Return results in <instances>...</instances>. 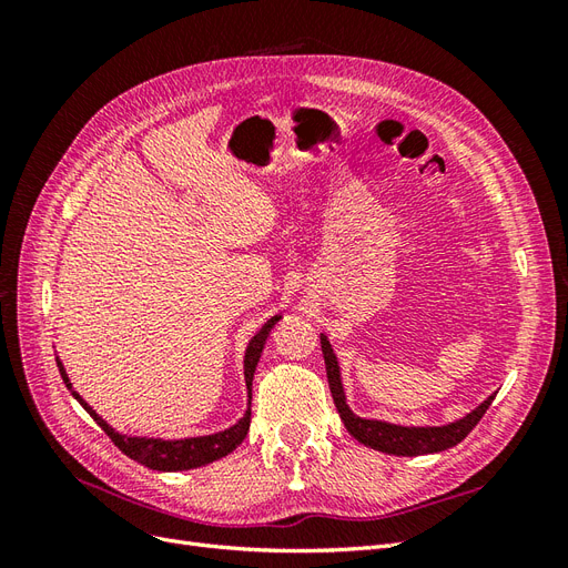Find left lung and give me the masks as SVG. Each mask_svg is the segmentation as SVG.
<instances>
[{
  "label": "left lung",
  "mask_w": 568,
  "mask_h": 568,
  "mask_svg": "<svg viewBox=\"0 0 568 568\" xmlns=\"http://www.w3.org/2000/svg\"><path fill=\"white\" fill-rule=\"evenodd\" d=\"M322 343V355H324V365H326V379H329L332 388V398L334 405L341 415V422L346 424L348 434L359 440L372 450H379L386 455H398V457H417V455H432L448 450L459 440L469 436L471 428L480 422V417L486 415V409L495 400V393L488 395V398L480 403L476 409H471L467 417H462L453 424L445 426H400V424H388L379 419H363L357 417L355 412L346 403V393H343L341 384V369H338V359L332 351V343L326 341V336H320Z\"/></svg>",
  "instance_id": "obj_1"
}]
</instances>
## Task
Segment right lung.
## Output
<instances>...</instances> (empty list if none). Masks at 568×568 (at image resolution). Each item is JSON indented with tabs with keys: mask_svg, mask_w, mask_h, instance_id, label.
Segmentation results:
<instances>
[{
	"mask_svg": "<svg viewBox=\"0 0 568 568\" xmlns=\"http://www.w3.org/2000/svg\"><path fill=\"white\" fill-rule=\"evenodd\" d=\"M282 320V315H274L272 320L265 322V326L257 332L251 341L248 348L244 355V379H246V388H248V405H251V386H253V374L257 367V359H261V353L265 348V341L270 336V332L274 329V324ZM59 372L63 376V384L71 388L73 398L90 412L92 419L104 428L106 436L118 445V450H123L130 459L140 462L142 467L156 469V471H186V469H196L203 467V464H211L220 457L230 455L239 443H242L248 434L251 426V407L246 409V415L239 419L234 426L225 428V432H217L211 436H196V438H180V440H163V438H142V436H125L118 434L113 426H109L104 419H101L97 412L80 398V393L73 390L71 379L61 365V359H57Z\"/></svg>",
	"mask_w": 568,
	"mask_h": 568,
	"instance_id": "add662e5",
	"label": "right lung"
}]
</instances>
